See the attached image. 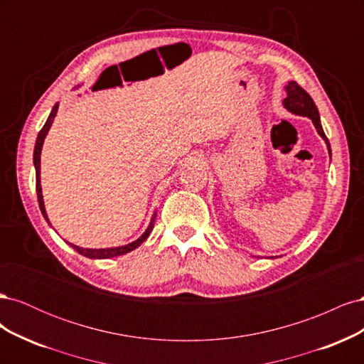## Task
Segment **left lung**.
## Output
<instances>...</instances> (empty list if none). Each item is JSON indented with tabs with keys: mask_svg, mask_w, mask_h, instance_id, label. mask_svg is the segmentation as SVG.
I'll return each instance as SVG.
<instances>
[{
	"mask_svg": "<svg viewBox=\"0 0 364 364\" xmlns=\"http://www.w3.org/2000/svg\"><path fill=\"white\" fill-rule=\"evenodd\" d=\"M285 92H287V97L284 98V106L285 109H289L290 112L296 114V115H302V117H308L311 121L317 130V134L321 135L326 146H328V151H329V156H331V147H329V141L325 135V132L322 129V124H321V117H318V111L317 107L313 102V98L310 97V94H308L302 86L297 85L294 80L289 82V85L285 86Z\"/></svg>",
	"mask_w": 364,
	"mask_h": 364,
	"instance_id": "obj_1",
	"label": "left lung"
}]
</instances>
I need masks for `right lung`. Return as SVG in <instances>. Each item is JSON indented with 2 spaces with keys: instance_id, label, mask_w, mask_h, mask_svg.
Masks as SVG:
<instances>
[{
  "instance_id": "add662e5",
  "label": "right lung",
  "mask_w": 364,
  "mask_h": 364,
  "mask_svg": "<svg viewBox=\"0 0 364 364\" xmlns=\"http://www.w3.org/2000/svg\"><path fill=\"white\" fill-rule=\"evenodd\" d=\"M58 109H59V105L56 103L53 107V111L47 119V123L43 124V127L41 129L39 135L36 138V144H35V153H33V162H35V168H36V193H38V202H39V208H41V213L43 215V218L47 220L48 222V217H47V213H46V206H43V199H42V188H41V150H42V144H43V139H46L48 130L51 127V123L54 117H56L58 114ZM155 217L156 214L153 215L151 222L149 225V228L146 229V232L142 234L136 241H134V243L130 245H126V246H119V247H109V249H83V247H79V246H74L71 245L77 252L80 253V255L86 257V258H92V259H106V258H114V257H119V255H124V253L127 252H132L134 249H136L142 241H146V238L150 235L153 226H155ZM50 223V222H48Z\"/></svg>"
}]
</instances>
